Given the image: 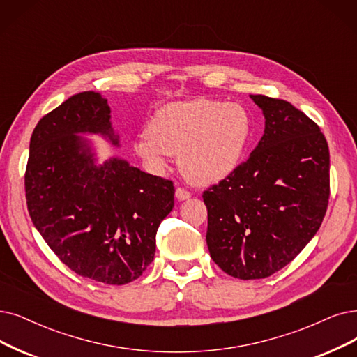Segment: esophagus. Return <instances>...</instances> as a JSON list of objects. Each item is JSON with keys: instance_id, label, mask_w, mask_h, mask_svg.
I'll return each mask as SVG.
<instances>
[{"instance_id": "34e87169", "label": "esophagus", "mask_w": 357, "mask_h": 357, "mask_svg": "<svg viewBox=\"0 0 357 357\" xmlns=\"http://www.w3.org/2000/svg\"><path fill=\"white\" fill-rule=\"evenodd\" d=\"M176 197L178 199V201H186V199L190 197V193H189L186 189L177 188V189H176Z\"/></svg>"}]
</instances>
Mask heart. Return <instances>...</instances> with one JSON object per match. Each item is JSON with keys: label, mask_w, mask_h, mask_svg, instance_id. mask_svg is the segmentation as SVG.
<instances>
[{"label": "heart", "mask_w": 357, "mask_h": 357, "mask_svg": "<svg viewBox=\"0 0 357 357\" xmlns=\"http://www.w3.org/2000/svg\"><path fill=\"white\" fill-rule=\"evenodd\" d=\"M250 136L252 120L243 105L201 98L156 109L135 151L155 173H164L169 155H177L189 181L212 184L238 167Z\"/></svg>", "instance_id": "1"}]
</instances>
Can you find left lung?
<instances>
[{
	"label": "left lung",
	"mask_w": 357,
	"mask_h": 357,
	"mask_svg": "<svg viewBox=\"0 0 357 357\" xmlns=\"http://www.w3.org/2000/svg\"><path fill=\"white\" fill-rule=\"evenodd\" d=\"M250 98L264 112V136L202 195L211 258L240 280L290 264L319 230L330 199V151L318 124L282 99Z\"/></svg>",
	"instance_id": "1"
}]
</instances>
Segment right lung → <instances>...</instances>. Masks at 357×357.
Returning a JSON list of instances; mask_svg holds the SVG:
<instances>
[{
  "label": "right lung",
  "mask_w": 357,
  "mask_h": 357,
  "mask_svg": "<svg viewBox=\"0 0 357 357\" xmlns=\"http://www.w3.org/2000/svg\"><path fill=\"white\" fill-rule=\"evenodd\" d=\"M119 136L98 92L70 96L36 124L24 174L27 211L52 252L76 274L123 286L153 261L155 236L174 206L173 181L117 158L98 165L88 139Z\"/></svg>",
  "instance_id": "1"
}]
</instances>
